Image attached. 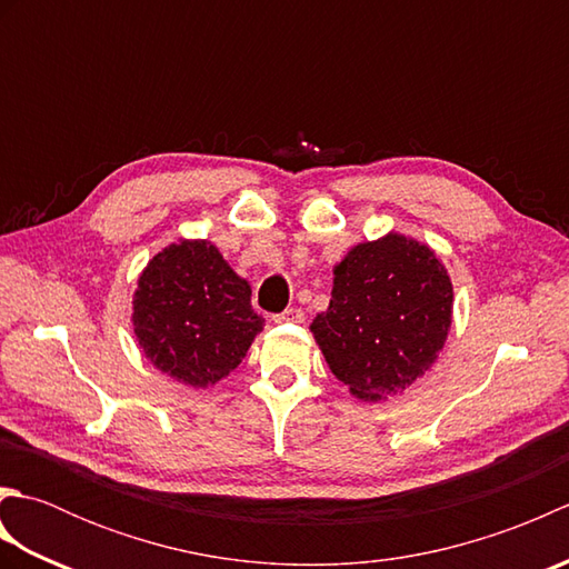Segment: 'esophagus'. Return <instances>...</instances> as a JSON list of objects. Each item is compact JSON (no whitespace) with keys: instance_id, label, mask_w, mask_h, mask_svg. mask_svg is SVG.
<instances>
[{"instance_id":"obj_1","label":"esophagus","mask_w":569,"mask_h":569,"mask_svg":"<svg viewBox=\"0 0 569 569\" xmlns=\"http://www.w3.org/2000/svg\"><path fill=\"white\" fill-rule=\"evenodd\" d=\"M306 320V316H303V310H298V308H288L286 312H281V316H276L273 318V322H303Z\"/></svg>"}]
</instances>
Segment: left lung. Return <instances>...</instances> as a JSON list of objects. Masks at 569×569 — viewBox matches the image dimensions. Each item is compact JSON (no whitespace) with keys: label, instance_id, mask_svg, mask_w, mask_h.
<instances>
[{"label":"left lung","instance_id":"obj_1","mask_svg":"<svg viewBox=\"0 0 569 569\" xmlns=\"http://www.w3.org/2000/svg\"><path fill=\"white\" fill-rule=\"evenodd\" d=\"M330 306L310 332L330 371L365 403L401 396L438 361L452 328V281L422 241H359L332 269Z\"/></svg>","mask_w":569,"mask_h":569}]
</instances>
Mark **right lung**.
I'll return each instance as SVG.
<instances>
[{
  "instance_id": "obj_1",
  "label": "right lung",
  "mask_w": 569,
  "mask_h": 569,
  "mask_svg": "<svg viewBox=\"0 0 569 569\" xmlns=\"http://www.w3.org/2000/svg\"><path fill=\"white\" fill-rule=\"evenodd\" d=\"M131 310L143 357L196 391L229 377L266 325L251 310L249 281L210 239L180 237L149 259Z\"/></svg>"
}]
</instances>
